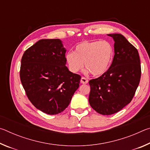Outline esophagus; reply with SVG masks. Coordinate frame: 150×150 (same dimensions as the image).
Here are the masks:
<instances>
[{"mask_svg": "<svg viewBox=\"0 0 150 150\" xmlns=\"http://www.w3.org/2000/svg\"><path fill=\"white\" fill-rule=\"evenodd\" d=\"M88 81L87 79H86L84 77H81V83H83V84H87V83H88Z\"/></svg>", "mask_w": 150, "mask_h": 150, "instance_id": "34e87169", "label": "esophagus"}]
</instances>
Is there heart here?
Masks as SVG:
<instances>
[{
  "instance_id": "b5f03b06",
  "label": "heart",
  "mask_w": 150,
  "mask_h": 150,
  "mask_svg": "<svg viewBox=\"0 0 150 150\" xmlns=\"http://www.w3.org/2000/svg\"><path fill=\"white\" fill-rule=\"evenodd\" d=\"M114 57V47L108 41H85L79 44L75 52H68L65 59L68 67L77 73L84 67L93 75L105 73L110 67Z\"/></svg>"
}]
</instances>
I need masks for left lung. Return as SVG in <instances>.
<instances>
[{
  "mask_svg": "<svg viewBox=\"0 0 150 150\" xmlns=\"http://www.w3.org/2000/svg\"><path fill=\"white\" fill-rule=\"evenodd\" d=\"M115 41V56L109 69L89 81L88 102L103 115L118 112L131 102L141 77V65L136 48L120 34H107Z\"/></svg>",
  "mask_w": 150,
  "mask_h": 150,
  "instance_id": "1",
  "label": "left lung"
}]
</instances>
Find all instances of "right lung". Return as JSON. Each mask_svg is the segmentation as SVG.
<instances>
[{
  "instance_id": "right-lung-1",
  "label": "right lung",
  "mask_w": 150,
  "mask_h": 150,
  "mask_svg": "<svg viewBox=\"0 0 150 150\" xmlns=\"http://www.w3.org/2000/svg\"><path fill=\"white\" fill-rule=\"evenodd\" d=\"M66 50L59 39L40 40L25 51L20 77L35 108L57 115L69 106L79 87L81 76L66 67Z\"/></svg>"
}]
</instances>
